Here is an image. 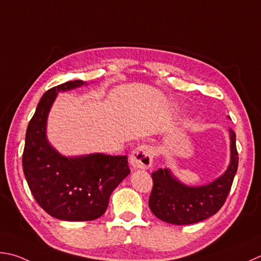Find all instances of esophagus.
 <instances>
[{
	"mask_svg": "<svg viewBox=\"0 0 261 261\" xmlns=\"http://www.w3.org/2000/svg\"><path fill=\"white\" fill-rule=\"evenodd\" d=\"M154 158V150L150 145H140L132 152L130 165L135 169H147L152 166Z\"/></svg>",
	"mask_w": 261,
	"mask_h": 261,
	"instance_id": "esophagus-1",
	"label": "esophagus"
}]
</instances>
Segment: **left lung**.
Masks as SVG:
<instances>
[{
	"label": "left lung",
	"mask_w": 261,
	"mask_h": 261,
	"mask_svg": "<svg viewBox=\"0 0 261 261\" xmlns=\"http://www.w3.org/2000/svg\"><path fill=\"white\" fill-rule=\"evenodd\" d=\"M230 159L227 169L208 184L190 186L177 178L169 168L152 173L153 188L149 207L156 218L175 225H189L204 220L223 207L233 184L239 165L237 135L228 129Z\"/></svg>",
	"instance_id": "left-lung-1"
}]
</instances>
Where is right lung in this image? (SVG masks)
I'll list each match as a JSON object with an SVG mask.
<instances>
[{
    "mask_svg": "<svg viewBox=\"0 0 261 261\" xmlns=\"http://www.w3.org/2000/svg\"><path fill=\"white\" fill-rule=\"evenodd\" d=\"M83 85L87 83L67 82L44 93L28 124L22 154L23 174L37 203L52 217L67 222L101 217L111 193L130 173L127 155L66 156L47 140V117L58 93Z\"/></svg>",
    "mask_w": 261,
    "mask_h": 261,
    "instance_id": "obj_1",
    "label": "right lung"
}]
</instances>
